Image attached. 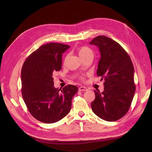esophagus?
Segmentation results:
<instances>
[{
  "label": "esophagus",
  "instance_id": "34e87169",
  "mask_svg": "<svg viewBox=\"0 0 152 152\" xmlns=\"http://www.w3.org/2000/svg\"><path fill=\"white\" fill-rule=\"evenodd\" d=\"M78 90H79V91H86L87 90H88V89H87L86 87H84V86H80V87H79Z\"/></svg>",
  "mask_w": 152,
  "mask_h": 152
}]
</instances>
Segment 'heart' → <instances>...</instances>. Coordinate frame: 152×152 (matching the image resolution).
Returning <instances> with one entry per match:
<instances>
[{"label":"heart","mask_w":152,"mask_h":152,"mask_svg":"<svg viewBox=\"0 0 152 152\" xmlns=\"http://www.w3.org/2000/svg\"><path fill=\"white\" fill-rule=\"evenodd\" d=\"M78 54L80 57L82 59L87 57V56H92L93 53H92V51L89 48L86 47V46H83V47L79 48Z\"/></svg>","instance_id":"b5f03b06"}]
</instances>
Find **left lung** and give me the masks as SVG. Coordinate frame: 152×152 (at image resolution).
I'll use <instances>...</instances> for the list:
<instances>
[{"label": "left lung", "instance_id": "8db88e82", "mask_svg": "<svg viewBox=\"0 0 152 152\" xmlns=\"http://www.w3.org/2000/svg\"><path fill=\"white\" fill-rule=\"evenodd\" d=\"M96 45L101 53L96 74L104 80V91H94L91 108L95 115L107 121H115L127 113L135 92L134 68L121 45L104 35L89 43Z\"/></svg>", "mask_w": 152, "mask_h": 152}]
</instances>
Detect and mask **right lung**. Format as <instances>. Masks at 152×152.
Here are the masks:
<instances>
[{
  "mask_svg": "<svg viewBox=\"0 0 152 152\" xmlns=\"http://www.w3.org/2000/svg\"><path fill=\"white\" fill-rule=\"evenodd\" d=\"M70 46L50 43L28 57L21 70L22 96L32 116L41 122L53 123L70 111L72 99L78 91L68 84L62 89L53 84V74L61 69L62 53Z\"/></svg>",
  "mask_w": 152,
  "mask_h": 152,
  "instance_id": "obj_1",
  "label": "right lung"
}]
</instances>
